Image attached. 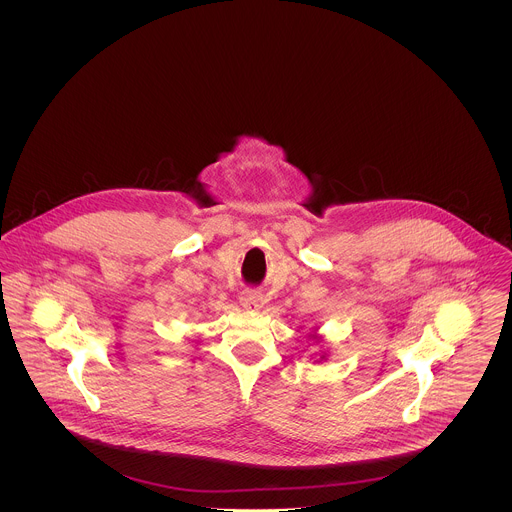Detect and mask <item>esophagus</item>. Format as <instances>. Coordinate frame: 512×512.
I'll return each instance as SVG.
<instances>
[{"mask_svg": "<svg viewBox=\"0 0 512 512\" xmlns=\"http://www.w3.org/2000/svg\"><path fill=\"white\" fill-rule=\"evenodd\" d=\"M240 305L244 309H248V311H258L264 305V297H262V293L246 290V292H242V295H240Z\"/></svg>", "mask_w": 512, "mask_h": 512, "instance_id": "obj_1", "label": "esophagus"}]
</instances>
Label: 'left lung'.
<instances>
[{"label": "left lung", "instance_id": "left-lung-1", "mask_svg": "<svg viewBox=\"0 0 512 512\" xmlns=\"http://www.w3.org/2000/svg\"><path fill=\"white\" fill-rule=\"evenodd\" d=\"M309 337H311V341H313L315 345H321V341H323V337H321L317 331H313ZM317 357H319V361H325V359H327V353H325V351H321ZM319 361H317V363H319Z\"/></svg>", "mask_w": 512, "mask_h": 512}]
</instances>
